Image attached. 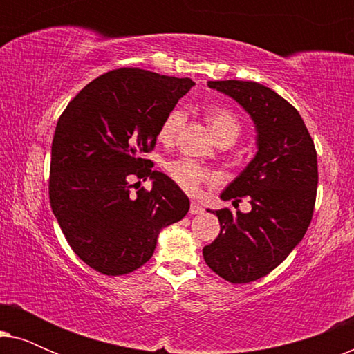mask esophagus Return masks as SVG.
Wrapping results in <instances>:
<instances>
[{"label": "esophagus", "instance_id": "1", "mask_svg": "<svg viewBox=\"0 0 354 354\" xmlns=\"http://www.w3.org/2000/svg\"><path fill=\"white\" fill-rule=\"evenodd\" d=\"M203 206L200 205V203H195V201H192V205H190V214H203Z\"/></svg>", "mask_w": 354, "mask_h": 354}]
</instances>
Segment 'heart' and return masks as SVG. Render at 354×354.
<instances>
[{
  "label": "heart",
  "instance_id": "1",
  "mask_svg": "<svg viewBox=\"0 0 354 354\" xmlns=\"http://www.w3.org/2000/svg\"><path fill=\"white\" fill-rule=\"evenodd\" d=\"M185 122V113L182 109H174L171 114L164 120L161 129H159V138L162 142L171 143L177 133L180 132L182 125ZM207 122L212 133L219 142H235L240 137L241 124L236 115L229 109H214L207 115ZM167 174L183 192L195 195L200 190V185L203 182H216V174H212L206 169H203L200 164H196L192 159H177L167 164Z\"/></svg>",
  "mask_w": 354,
  "mask_h": 354
}]
</instances>
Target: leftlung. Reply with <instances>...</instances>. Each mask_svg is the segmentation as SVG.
I'll list each match as a JSON object with an SVG mask.
<instances>
[{"label":"left lung","mask_w":354,"mask_h":354,"mask_svg":"<svg viewBox=\"0 0 354 354\" xmlns=\"http://www.w3.org/2000/svg\"><path fill=\"white\" fill-rule=\"evenodd\" d=\"M250 114L258 151L222 192L224 201L248 196L251 211H211L221 234L203 248L206 264L232 283L274 270L306 234L317 192V154L301 115L274 90L243 80L207 82Z\"/></svg>","instance_id":"1"}]
</instances>
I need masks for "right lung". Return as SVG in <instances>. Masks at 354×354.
Wrapping results in <instances>:
<instances>
[{
    "instance_id": "add662e5",
    "label": "right lung",
    "mask_w": 354,
    "mask_h": 354,
    "mask_svg": "<svg viewBox=\"0 0 354 354\" xmlns=\"http://www.w3.org/2000/svg\"><path fill=\"white\" fill-rule=\"evenodd\" d=\"M192 79L122 67L90 82L57 120L51 147L50 203L67 243L96 272L124 275L149 261L164 227L190 201L143 154ZM149 176L152 190L129 192ZM138 183V182H137Z\"/></svg>"
}]
</instances>
